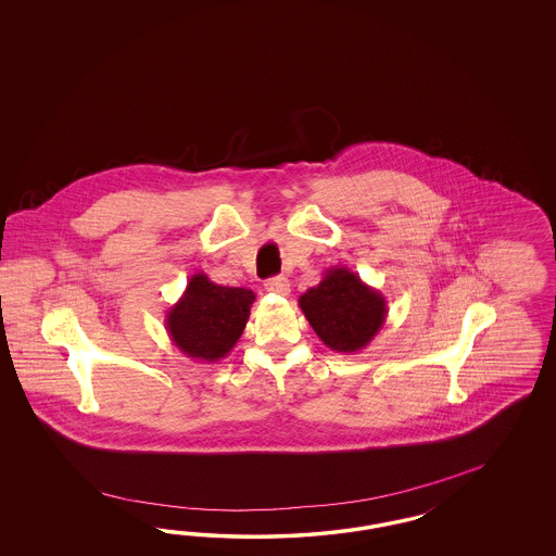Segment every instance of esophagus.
I'll list each match as a JSON object with an SVG mask.
<instances>
[{
	"label": "esophagus",
	"mask_w": 556,
	"mask_h": 556,
	"mask_svg": "<svg viewBox=\"0 0 556 556\" xmlns=\"http://www.w3.org/2000/svg\"><path fill=\"white\" fill-rule=\"evenodd\" d=\"M265 289L270 291V293H277V295H289L291 293V287H289V281H287L286 277H270L265 281Z\"/></svg>",
	"instance_id": "34e87169"
}]
</instances>
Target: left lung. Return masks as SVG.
<instances>
[{"instance_id":"obj_1","label":"left lung","mask_w":556,"mask_h":556,"mask_svg":"<svg viewBox=\"0 0 556 556\" xmlns=\"http://www.w3.org/2000/svg\"><path fill=\"white\" fill-rule=\"evenodd\" d=\"M298 303L321 342L342 354L358 353L369 346L389 312L381 291L338 265L326 270L320 283L309 287Z\"/></svg>"}]
</instances>
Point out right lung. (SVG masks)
Returning a JSON list of instances; mask_svg holds the SVG:
<instances>
[{
	"instance_id": "1",
	"label": "right lung",
	"mask_w": 556,
	"mask_h": 556,
	"mask_svg": "<svg viewBox=\"0 0 556 556\" xmlns=\"http://www.w3.org/2000/svg\"><path fill=\"white\" fill-rule=\"evenodd\" d=\"M254 300L247 287L218 286L195 273L165 316L168 338L189 358L218 363L242 337Z\"/></svg>"
}]
</instances>
